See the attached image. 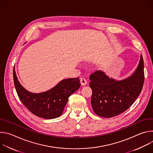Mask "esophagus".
<instances>
[{"label": "esophagus", "mask_w": 153, "mask_h": 153, "mask_svg": "<svg viewBox=\"0 0 153 153\" xmlns=\"http://www.w3.org/2000/svg\"><path fill=\"white\" fill-rule=\"evenodd\" d=\"M80 81V83H81V85H82V86H84V85H85L87 83L86 80L85 78H83V77L81 78Z\"/></svg>", "instance_id": "1"}]
</instances>
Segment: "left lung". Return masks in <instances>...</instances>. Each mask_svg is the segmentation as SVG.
Instances as JSON below:
<instances>
[{
    "mask_svg": "<svg viewBox=\"0 0 153 153\" xmlns=\"http://www.w3.org/2000/svg\"><path fill=\"white\" fill-rule=\"evenodd\" d=\"M144 63L142 56L134 73L120 81L109 78L103 72L96 71L90 76L92 90L91 103L98 116L110 118L128 109L139 96L144 83Z\"/></svg>",
    "mask_w": 153,
    "mask_h": 153,
    "instance_id": "1",
    "label": "left lung"
}]
</instances>
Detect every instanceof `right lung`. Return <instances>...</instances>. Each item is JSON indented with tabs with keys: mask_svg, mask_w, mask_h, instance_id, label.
I'll use <instances>...</instances> for the list:
<instances>
[{
	"mask_svg": "<svg viewBox=\"0 0 153 153\" xmlns=\"http://www.w3.org/2000/svg\"><path fill=\"white\" fill-rule=\"evenodd\" d=\"M13 79L16 92L28 110L34 115L47 119L62 114L69 97L80 86L79 77L64 79L52 89L41 93H32L23 88L17 80L14 68Z\"/></svg>",
	"mask_w": 153,
	"mask_h": 153,
	"instance_id": "obj_1",
	"label": "right lung"
}]
</instances>
